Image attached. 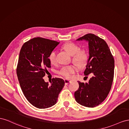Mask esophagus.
Here are the masks:
<instances>
[{
  "label": "esophagus",
  "instance_id": "esophagus-1",
  "mask_svg": "<svg viewBox=\"0 0 129 129\" xmlns=\"http://www.w3.org/2000/svg\"><path fill=\"white\" fill-rule=\"evenodd\" d=\"M64 82H65V85H68L71 82V81L68 79H64Z\"/></svg>",
  "mask_w": 129,
  "mask_h": 129
}]
</instances>
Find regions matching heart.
Instances as JSON below:
<instances>
[{
    "mask_svg": "<svg viewBox=\"0 0 129 129\" xmlns=\"http://www.w3.org/2000/svg\"><path fill=\"white\" fill-rule=\"evenodd\" d=\"M62 49L72 56L73 61L78 65H83L86 63L87 59V54L84 50H79V46L73 43H68L62 46ZM57 51H52L50 54L49 59L52 64L56 62ZM77 71V68L73 65L67 66L61 68L59 74L66 78H70L71 75Z\"/></svg>",
    "mask_w": 129,
    "mask_h": 129,
    "instance_id": "b5f03b06",
    "label": "heart"
}]
</instances>
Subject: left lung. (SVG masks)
I'll return each mask as SVG.
<instances>
[{
  "mask_svg": "<svg viewBox=\"0 0 129 129\" xmlns=\"http://www.w3.org/2000/svg\"><path fill=\"white\" fill-rule=\"evenodd\" d=\"M89 44V58L84 75L92 73L88 83L78 81L79 89L75 92L76 102L88 108L101 104L107 97L113 79L115 61L108 44L93 34H89L76 40Z\"/></svg>",
  "mask_w": 129,
  "mask_h": 129,
  "instance_id": "obj_1",
  "label": "left lung"
}]
</instances>
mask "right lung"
I'll return each mask as SVG.
<instances>
[{"label":"right lung","mask_w":129,"mask_h":129,"mask_svg":"<svg viewBox=\"0 0 129 129\" xmlns=\"http://www.w3.org/2000/svg\"><path fill=\"white\" fill-rule=\"evenodd\" d=\"M59 43L37 37L22 46L17 74L22 91L27 101L38 109L50 108L56 104L58 94L65 85L64 80L52 79L51 84L43 77L47 68H51L49 57Z\"/></svg>","instance_id":"obj_1"}]
</instances>
